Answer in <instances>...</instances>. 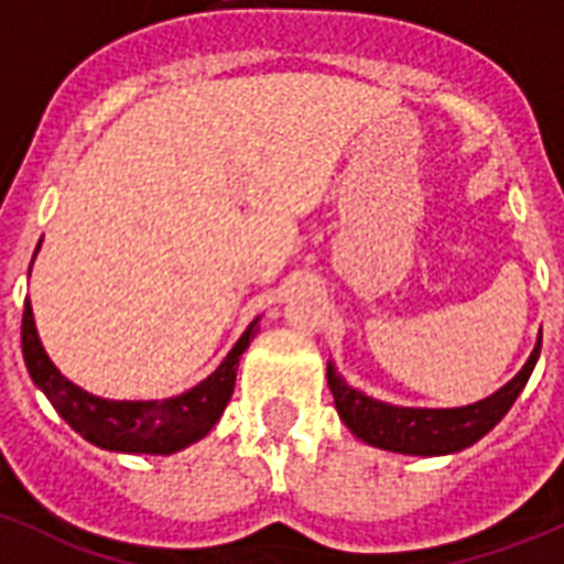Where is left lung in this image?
Segmentation results:
<instances>
[{
  "mask_svg": "<svg viewBox=\"0 0 564 564\" xmlns=\"http://www.w3.org/2000/svg\"><path fill=\"white\" fill-rule=\"evenodd\" d=\"M539 348H542V339L533 348L530 360L524 362V369L505 389H499L487 400H478L473 406L460 409L389 406V403L366 398L362 392L346 386V380L332 366H328V386H332L339 417L366 444L406 455H446L476 444L510 412L513 400L519 398L530 371L536 366Z\"/></svg>",
  "mask_w": 564,
  "mask_h": 564,
  "instance_id": "8db88e82",
  "label": "left lung"
}]
</instances>
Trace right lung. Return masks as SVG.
Wrapping results in <instances>:
<instances>
[{
    "label": "right lung",
    "mask_w": 564,
    "mask_h": 564,
    "mask_svg": "<svg viewBox=\"0 0 564 564\" xmlns=\"http://www.w3.org/2000/svg\"><path fill=\"white\" fill-rule=\"evenodd\" d=\"M253 337L256 323L241 334L227 360L207 380L178 398L104 400L77 389L54 369V362L42 351L40 337H36L31 302L25 300V311H22V357H25L28 375L34 377V383L74 432L115 453L170 455L204 438L225 412L232 386H236L241 351L250 346Z\"/></svg>",
    "instance_id": "add662e5"
}]
</instances>
